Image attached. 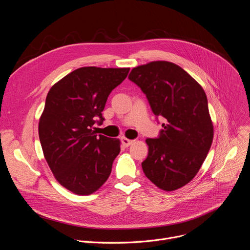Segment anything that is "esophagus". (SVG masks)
<instances>
[{
	"label": "esophagus",
	"instance_id": "esophagus-1",
	"mask_svg": "<svg viewBox=\"0 0 250 250\" xmlns=\"http://www.w3.org/2000/svg\"><path fill=\"white\" fill-rule=\"evenodd\" d=\"M121 140H122L123 146H125V147H127V146H129L130 145H132V142H133V140L128 139V138H125V137H122Z\"/></svg>",
	"mask_w": 250,
	"mask_h": 250
}]
</instances>
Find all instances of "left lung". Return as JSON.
<instances>
[{
    "instance_id": "1",
    "label": "left lung",
    "mask_w": 250,
    "mask_h": 250,
    "mask_svg": "<svg viewBox=\"0 0 250 250\" xmlns=\"http://www.w3.org/2000/svg\"><path fill=\"white\" fill-rule=\"evenodd\" d=\"M146 95L153 114L163 118L157 138H147V158L141 163L159 189L174 191L187 185L210 148L213 125L202 86L184 69L168 61H152L128 75Z\"/></svg>"
}]
</instances>
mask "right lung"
Segmentation results:
<instances>
[{"label":"right lung","instance_id":"1","mask_svg":"<svg viewBox=\"0 0 250 250\" xmlns=\"http://www.w3.org/2000/svg\"><path fill=\"white\" fill-rule=\"evenodd\" d=\"M129 68L81 67L49 90L39 124L46 162L55 179L77 195H90L108 180L121 141L97 134L111 92Z\"/></svg>","mask_w":250,"mask_h":250}]
</instances>
